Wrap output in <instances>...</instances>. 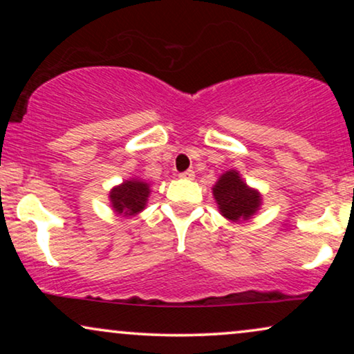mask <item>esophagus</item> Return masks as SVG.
<instances>
[{"label": "esophagus", "instance_id": "obj_1", "mask_svg": "<svg viewBox=\"0 0 354 354\" xmlns=\"http://www.w3.org/2000/svg\"><path fill=\"white\" fill-rule=\"evenodd\" d=\"M178 177H180V178H187V180H192V178H195V172H193L192 169H188V171L178 174Z\"/></svg>", "mask_w": 354, "mask_h": 354}]
</instances>
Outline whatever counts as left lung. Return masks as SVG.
<instances>
[{
	"label": "left lung",
	"mask_w": 354,
	"mask_h": 354,
	"mask_svg": "<svg viewBox=\"0 0 354 354\" xmlns=\"http://www.w3.org/2000/svg\"><path fill=\"white\" fill-rule=\"evenodd\" d=\"M212 195L221 214L232 222L248 221L261 206V193L246 185L235 169L222 174L212 187Z\"/></svg>",
	"instance_id": "1"
}]
</instances>
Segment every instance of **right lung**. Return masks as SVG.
<instances>
[{
	"label": "right lung",
	"instance_id": "add662e5",
	"mask_svg": "<svg viewBox=\"0 0 354 354\" xmlns=\"http://www.w3.org/2000/svg\"><path fill=\"white\" fill-rule=\"evenodd\" d=\"M149 183L140 178H130L109 192V201L114 212L125 217L138 214L145 209L149 196Z\"/></svg>",
	"mask_w": 354,
	"mask_h": 354
}]
</instances>
